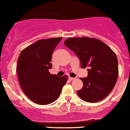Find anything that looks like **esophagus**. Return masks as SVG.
I'll list each match as a JSON object with an SVG mask.
<instances>
[{
  "mask_svg": "<svg viewBox=\"0 0 130 130\" xmlns=\"http://www.w3.org/2000/svg\"><path fill=\"white\" fill-rule=\"evenodd\" d=\"M69 79L71 80V81H73V80L75 79V78H74V77H69Z\"/></svg>",
  "mask_w": 130,
  "mask_h": 130,
  "instance_id": "34e87169",
  "label": "esophagus"
}]
</instances>
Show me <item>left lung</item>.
<instances>
[{
  "mask_svg": "<svg viewBox=\"0 0 130 130\" xmlns=\"http://www.w3.org/2000/svg\"><path fill=\"white\" fill-rule=\"evenodd\" d=\"M64 44L79 58L82 68H88V77L80 78L83 87L77 91L79 97L90 103L106 98L113 89L118 77L116 53L95 38H69Z\"/></svg>",
  "mask_w": 130,
  "mask_h": 130,
  "instance_id": "1",
  "label": "left lung"
}]
</instances>
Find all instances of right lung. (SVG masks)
Returning <instances> with one entry per match:
<instances>
[{
  "instance_id": "1",
  "label": "right lung",
  "mask_w": 130,
  "mask_h": 130,
  "mask_svg": "<svg viewBox=\"0 0 130 130\" xmlns=\"http://www.w3.org/2000/svg\"><path fill=\"white\" fill-rule=\"evenodd\" d=\"M62 37L38 40L21 51L17 65L21 89L32 102L39 105L54 102L68 79L48 71L51 55Z\"/></svg>"
}]
</instances>
